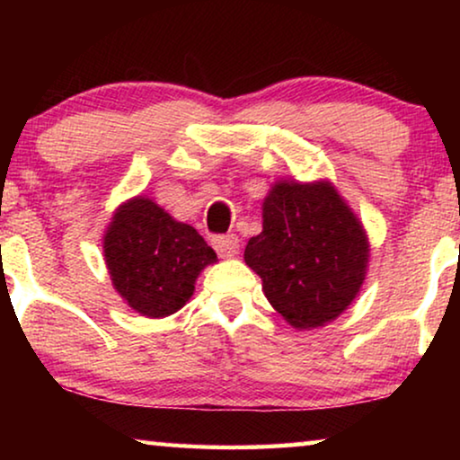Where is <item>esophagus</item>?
Listing matches in <instances>:
<instances>
[{"instance_id": "esophagus-1", "label": "esophagus", "mask_w": 460, "mask_h": 460, "mask_svg": "<svg viewBox=\"0 0 460 460\" xmlns=\"http://www.w3.org/2000/svg\"><path fill=\"white\" fill-rule=\"evenodd\" d=\"M213 247L222 257H234L238 253V236L236 234H222L213 238Z\"/></svg>"}]
</instances>
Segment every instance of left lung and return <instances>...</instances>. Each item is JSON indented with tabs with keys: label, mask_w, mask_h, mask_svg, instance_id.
Returning a JSON list of instances; mask_svg holds the SVG:
<instances>
[{
	"label": "left lung",
	"mask_w": 460,
	"mask_h": 460,
	"mask_svg": "<svg viewBox=\"0 0 460 460\" xmlns=\"http://www.w3.org/2000/svg\"><path fill=\"white\" fill-rule=\"evenodd\" d=\"M244 261L272 307L295 329L335 320L360 291L368 243L329 181H279L263 200V230Z\"/></svg>",
	"instance_id": "obj_1"
}]
</instances>
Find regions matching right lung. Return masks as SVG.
<instances>
[{
  "label": "right lung",
  "mask_w": 460,
  "mask_h": 460,
  "mask_svg": "<svg viewBox=\"0 0 460 460\" xmlns=\"http://www.w3.org/2000/svg\"><path fill=\"white\" fill-rule=\"evenodd\" d=\"M104 257L119 295L148 318L178 312L192 297L200 270L217 261L192 226L142 197L119 207L104 236Z\"/></svg>",
  "instance_id": "1"
}]
</instances>
